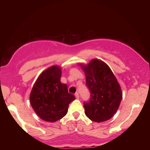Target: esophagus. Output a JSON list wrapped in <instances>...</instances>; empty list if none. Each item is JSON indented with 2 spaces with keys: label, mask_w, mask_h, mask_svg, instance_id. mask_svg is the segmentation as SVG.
<instances>
[{
  "label": "esophagus",
  "mask_w": 150,
  "mask_h": 150,
  "mask_svg": "<svg viewBox=\"0 0 150 150\" xmlns=\"http://www.w3.org/2000/svg\"><path fill=\"white\" fill-rule=\"evenodd\" d=\"M75 97H76V99H79V97H80V96H79V94H78V92H76L75 93Z\"/></svg>",
  "instance_id": "1"
}]
</instances>
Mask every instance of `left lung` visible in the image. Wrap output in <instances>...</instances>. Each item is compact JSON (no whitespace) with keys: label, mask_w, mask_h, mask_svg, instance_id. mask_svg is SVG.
<instances>
[{"label":"left lung","mask_w":150,"mask_h":150,"mask_svg":"<svg viewBox=\"0 0 150 150\" xmlns=\"http://www.w3.org/2000/svg\"><path fill=\"white\" fill-rule=\"evenodd\" d=\"M80 65L91 96L89 101L84 102L86 116L97 123L109 120L116 113L122 99L119 83L108 65L101 60L92 59L87 65Z\"/></svg>","instance_id":"1"}]
</instances>
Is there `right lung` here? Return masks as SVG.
I'll return each instance as SVG.
<instances>
[{
    "mask_svg": "<svg viewBox=\"0 0 150 150\" xmlns=\"http://www.w3.org/2000/svg\"><path fill=\"white\" fill-rule=\"evenodd\" d=\"M61 70L53 65L41 73L30 93V104L42 120L55 122L68 113L70 103L75 100L66 84L61 82Z\"/></svg>",
    "mask_w": 150,
    "mask_h": 150,
    "instance_id": "right-lung-1",
    "label": "right lung"
}]
</instances>
